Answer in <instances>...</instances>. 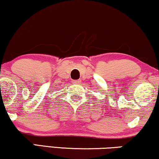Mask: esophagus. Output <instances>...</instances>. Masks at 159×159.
<instances>
[{
    "instance_id": "obj_1",
    "label": "esophagus",
    "mask_w": 159,
    "mask_h": 159,
    "mask_svg": "<svg viewBox=\"0 0 159 159\" xmlns=\"http://www.w3.org/2000/svg\"><path fill=\"white\" fill-rule=\"evenodd\" d=\"M74 84H80V80H75V81H73Z\"/></svg>"
}]
</instances>
